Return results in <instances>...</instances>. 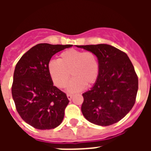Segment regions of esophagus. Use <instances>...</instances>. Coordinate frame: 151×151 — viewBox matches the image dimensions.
Returning <instances> with one entry per match:
<instances>
[{"label":"esophagus","instance_id":"esophagus-1","mask_svg":"<svg viewBox=\"0 0 151 151\" xmlns=\"http://www.w3.org/2000/svg\"><path fill=\"white\" fill-rule=\"evenodd\" d=\"M72 97H73V95L70 94H67V98L69 100H71L72 99Z\"/></svg>","mask_w":151,"mask_h":151}]
</instances>
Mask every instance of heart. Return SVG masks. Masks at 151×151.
Returning <instances> with one entry per match:
<instances>
[{
	"label": "heart",
	"mask_w": 151,
	"mask_h": 151,
	"mask_svg": "<svg viewBox=\"0 0 151 151\" xmlns=\"http://www.w3.org/2000/svg\"><path fill=\"white\" fill-rule=\"evenodd\" d=\"M48 73L58 88L76 92L95 83L99 74V62L97 57L91 51H82L76 49H68L62 52L58 60H52L47 66Z\"/></svg>",
	"instance_id": "heart-1"
}]
</instances>
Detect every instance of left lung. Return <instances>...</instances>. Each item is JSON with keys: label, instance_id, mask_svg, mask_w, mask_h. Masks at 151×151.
Masks as SVG:
<instances>
[{"label": "left lung", "instance_id": "8db88e82", "mask_svg": "<svg viewBox=\"0 0 151 151\" xmlns=\"http://www.w3.org/2000/svg\"><path fill=\"white\" fill-rule=\"evenodd\" d=\"M97 55L99 74L91 89L82 94V112L89 122L102 126L120 121L136 101L138 78L125 52L105 44L76 45Z\"/></svg>", "mask_w": 151, "mask_h": 151}]
</instances>
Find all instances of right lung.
Returning <instances> with one entry per match:
<instances>
[{
	"label": "right lung",
	"mask_w": 151,
	"mask_h": 151,
	"mask_svg": "<svg viewBox=\"0 0 151 151\" xmlns=\"http://www.w3.org/2000/svg\"><path fill=\"white\" fill-rule=\"evenodd\" d=\"M72 46L38 44L17 63L11 88L13 99L21 118L35 129H54L63 119L69 101L53 85L47 66L52 56Z\"/></svg>",
	"instance_id": "add662e5"
}]
</instances>
